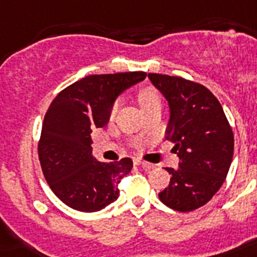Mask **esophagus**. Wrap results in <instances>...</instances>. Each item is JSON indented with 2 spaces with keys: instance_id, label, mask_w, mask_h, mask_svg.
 <instances>
[{
  "instance_id": "obj_1",
  "label": "esophagus",
  "mask_w": 257,
  "mask_h": 257,
  "mask_svg": "<svg viewBox=\"0 0 257 257\" xmlns=\"http://www.w3.org/2000/svg\"><path fill=\"white\" fill-rule=\"evenodd\" d=\"M135 164L140 165V166H143L145 170H150V169L154 168L153 164H149V162H147V161H143V160H140V158H135Z\"/></svg>"
}]
</instances>
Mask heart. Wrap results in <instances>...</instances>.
Returning a JSON list of instances; mask_svg holds the SVG:
<instances>
[{
	"label": "heart",
	"instance_id": "heart-1",
	"mask_svg": "<svg viewBox=\"0 0 257 257\" xmlns=\"http://www.w3.org/2000/svg\"><path fill=\"white\" fill-rule=\"evenodd\" d=\"M137 100H139L140 107L144 109L153 107V105H161V96L158 91L153 87H144L137 92ZM117 112V103H114L109 110V116L113 117Z\"/></svg>",
	"mask_w": 257,
	"mask_h": 257
}]
</instances>
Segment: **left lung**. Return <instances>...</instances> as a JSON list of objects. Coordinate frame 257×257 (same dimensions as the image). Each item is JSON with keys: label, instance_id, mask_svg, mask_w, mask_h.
I'll list each match as a JSON object with an SVG mask.
<instances>
[{"label": "left lung", "instance_id": "obj_1", "mask_svg": "<svg viewBox=\"0 0 257 257\" xmlns=\"http://www.w3.org/2000/svg\"><path fill=\"white\" fill-rule=\"evenodd\" d=\"M148 76L168 100L166 139L179 157V169L166 168L170 182L158 197L176 211H193L207 203L226 179L233 156L232 129L218 99L204 85L181 76Z\"/></svg>", "mask_w": 257, "mask_h": 257}]
</instances>
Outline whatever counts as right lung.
I'll list each match as a JSON object with an SVG mask.
<instances>
[{"mask_svg": "<svg viewBox=\"0 0 257 257\" xmlns=\"http://www.w3.org/2000/svg\"><path fill=\"white\" fill-rule=\"evenodd\" d=\"M145 76L143 71L89 75L60 91L50 104L38 144L39 162L54 194L71 208L99 211L118 198V183L132 170V160L96 161L91 133L107 124L116 97Z\"/></svg>", "mask_w": 257, "mask_h": 257, "instance_id": "1", "label": "right lung"}]
</instances>
